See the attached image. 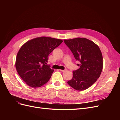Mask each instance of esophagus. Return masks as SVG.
Segmentation results:
<instances>
[{
    "instance_id": "obj_1",
    "label": "esophagus",
    "mask_w": 120,
    "mask_h": 120,
    "mask_svg": "<svg viewBox=\"0 0 120 120\" xmlns=\"http://www.w3.org/2000/svg\"><path fill=\"white\" fill-rule=\"evenodd\" d=\"M60 71H62V72H64V71H67V69H65V70H60Z\"/></svg>"
}]
</instances>
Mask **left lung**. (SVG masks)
Masks as SVG:
<instances>
[{"instance_id": "obj_1", "label": "left lung", "mask_w": 120, "mask_h": 120, "mask_svg": "<svg viewBox=\"0 0 120 120\" xmlns=\"http://www.w3.org/2000/svg\"><path fill=\"white\" fill-rule=\"evenodd\" d=\"M73 53L79 68L72 71L73 77L68 83L78 90L88 89L99 79L103 70V56L99 46L86 38L64 39Z\"/></svg>"}]
</instances>
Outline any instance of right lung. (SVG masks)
<instances>
[{
	"mask_svg": "<svg viewBox=\"0 0 120 120\" xmlns=\"http://www.w3.org/2000/svg\"><path fill=\"white\" fill-rule=\"evenodd\" d=\"M63 41L41 37L30 40L21 47L16 57L15 68L28 86L38 88L49 81L54 70L47 65L49 55Z\"/></svg>",
	"mask_w": 120,
	"mask_h": 120,
	"instance_id": "obj_1",
	"label": "right lung"
}]
</instances>
